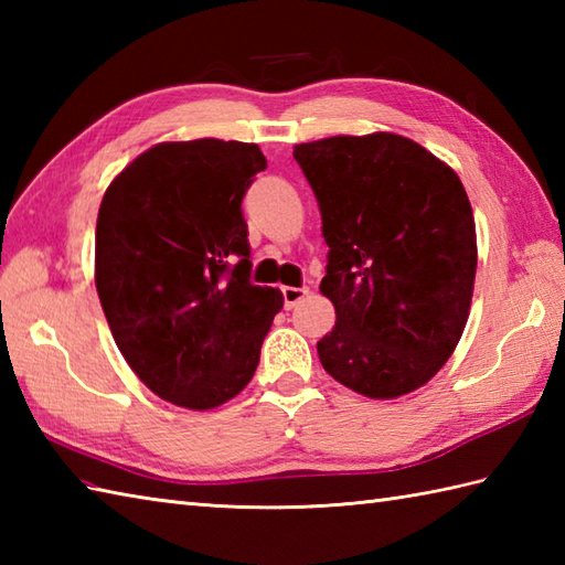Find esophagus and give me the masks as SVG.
I'll use <instances>...</instances> for the list:
<instances>
[{
  "label": "esophagus",
  "instance_id": "obj_1",
  "mask_svg": "<svg viewBox=\"0 0 565 565\" xmlns=\"http://www.w3.org/2000/svg\"><path fill=\"white\" fill-rule=\"evenodd\" d=\"M281 294H284V306L294 308L308 296V289H306V286H284Z\"/></svg>",
  "mask_w": 565,
  "mask_h": 565
}]
</instances>
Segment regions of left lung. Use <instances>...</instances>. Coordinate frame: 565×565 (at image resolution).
I'll list each match as a JSON object with an SVG mask.
<instances>
[{
  "label": "left lung",
  "mask_w": 565,
  "mask_h": 565,
  "mask_svg": "<svg viewBox=\"0 0 565 565\" xmlns=\"http://www.w3.org/2000/svg\"><path fill=\"white\" fill-rule=\"evenodd\" d=\"M294 158L330 247L320 294L338 320L318 342L322 369L366 398L417 391L471 313L478 245L459 174L386 130L301 142Z\"/></svg>",
  "instance_id": "8db88e82"
}]
</instances>
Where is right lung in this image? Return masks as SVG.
<instances>
[{
    "mask_svg": "<svg viewBox=\"0 0 565 565\" xmlns=\"http://www.w3.org/2000/svg\"><path fill=\"white\" fill-rule=\"evenodd\" d=\"M267 167L255 142H158L106 189L94 281L116 347L162 401L213 411L255 376L284 308L249 281L243 196Z\"/></svg>",
    "mask_w": 565,
    "mask_h": 565,
    "instance_id": "add662e5",
    "label": "right lung"
}]
</instances>
